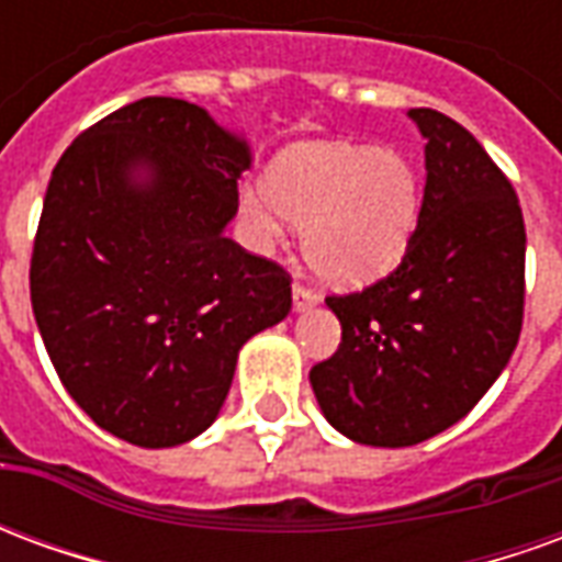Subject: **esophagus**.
<instances>
[{
	"label": "esophagus",
	"instance_id": "obj_1",
	"mask_svg": "<svg viewBox=\"0 0 562 562\" xmlns=\"http://www.w3.org/2000/svg\"><path fill=\"white\" fill-rule=\"evenodd\" d=\"M292 301H294V310H297V313H304V310H310V306L318 304V294L313 292V289H304L301 282H294Z\"/></svg>",
	"mask_w": 562,
	"mask_h": 562
}]
</instances>
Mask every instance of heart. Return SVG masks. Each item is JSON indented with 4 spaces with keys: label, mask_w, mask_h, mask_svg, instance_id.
I'll return each instance as SVG.
<instances>
[{
    "label": "heart",
    "mask_w": 562,
    "mask_h": 562,
    "mask_svg": "<svg viewBox=\"0 0 562 562\" xmlns=\"http://www.w3.org/2000/svg\"><path fill=\"white\" fill-rule=\"evenodd\" d=\"M240 210L268 244L282 220L301 225L310 268L355 289L401 265L422 213V183L397 149L310 140L282 149L265 171V192L246 189Z\"/></svg>",
    "instance_id": "1"
}]
</instances>
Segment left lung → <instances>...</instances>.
<instances>
[{
    "mask_svg": "<svg viewBox=\"0 0 562 562\" xmlns=\"http://www.w3.org/2000/svg\"><path fill=\"white\" fill-rule=\"evenodd\" d=\"M424 135L418 228L394 273L330 294L340 349L310 370L322 413L361 446H418L482 401L524 322L527 232L515 189L451 116L413 108Z\"/></svg>",
    "mask_w": 562,
    "mask_h": 562,
    "instance_id": "obj_1",
    "label": "left lung"
}]
</instances>
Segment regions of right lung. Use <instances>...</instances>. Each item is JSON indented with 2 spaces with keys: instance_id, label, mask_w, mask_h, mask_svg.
Wrapping results in <instances>:
<instances>
[{
  "instance_id": "1",
  "label": "right lung",
  "mask_w": 562,
  "mask_h": 562,
  "mask_svg": "<svg viewBox=\"0 0 562 562\" xmlns=\"http://www.w3.org/2000/svg\"><path fill=\"white\" fill-rule=\"evenodd\" d=\"M246 168V140L168 95L108 114L56 161L32 313L75 403L132 446L204 434L240 346L292 310V277L225 237Z\"/></svg>"
}]
</instances>
